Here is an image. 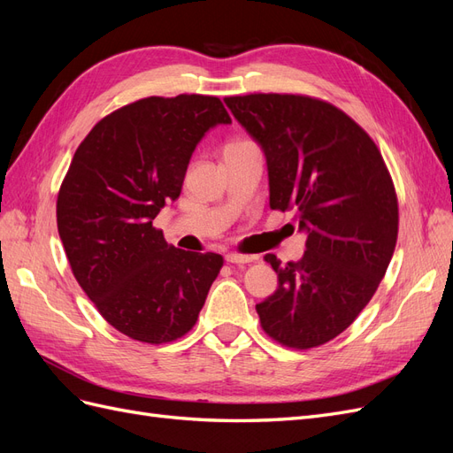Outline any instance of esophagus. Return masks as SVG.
I'll list each match as a JSON object with an SVG mask.
<instances>
[{"label":"esophagus","mask_w":453,"mask_h":453,"mask_svg":"<svg viewBox=\"0 0 453 453\" xmlns=\"http://www.w3.org/2000/svg\"><path fill=\"white\" fill-rule=\"evenodd\" d=\"M225 258H226V263H230V265H248V263H253V257L240 255V253H228Z\"/></svg>","instance_id":"esophagus-1"}]
</instances>
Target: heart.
Listing matches in <instances>:
<instances>
[{"label":"heart","mask_w":453,"mask_h":453,"mask_svg":"<svg viewBox=\"0 0 453 453\" xmlns=\"http://www.w3.org/2000/svg\"><path fill=\"white\" fill-rule=\"evenodd\" d=\"M243 143H250L248 140H232V142H228L226 145H225V149H232V147H238V145H243ZM223 149V150H225Z\"/></svg>","instance_id":"1"}]
</instances>
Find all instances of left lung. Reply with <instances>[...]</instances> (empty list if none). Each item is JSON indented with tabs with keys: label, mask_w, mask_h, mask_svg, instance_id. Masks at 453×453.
I'll return each instance as SVG.
<instances>
[{
	"label": "left lung",
	"mask_w": 453,
	"mask_h": 453,
	"mask_svg": "<svg viewBox=\"0 0 453 453\" xmlns=\"http://www.w3.org/2000/svg\"><path fill=\"white\" fill-rule=\"evenodd\" d=\"M268 164L270 208L306 232L298 263L268 253L278 289L257 304L265 333L293 349L326 344L374 296L399 234V202L380 149L342 109L303 94L228 96Z\"/></svg>",
	"instance_id": "left-lung-1"
}]
</instances>
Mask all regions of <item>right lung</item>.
Segmentation results:
<instances>
[{
    "label": "right lung",
    "instance_id": "add662e5",
    "mask_svg": "<svg viewBox=\"0 0 453 453\" xmlns=\"http://www.w3.org/2000/svg\"><path fill=\"white\" fill-rule=\"evenodd\" d=\"M217 96H150L104 117L77 147L57 200L81 289L119 333L166 344L195 326L223 257L168 245L155 217L181 195L203 134L230 125Z\"/></svg>",
    "mask_w": 453,
    "mask_h": 453
}]
</instances>
